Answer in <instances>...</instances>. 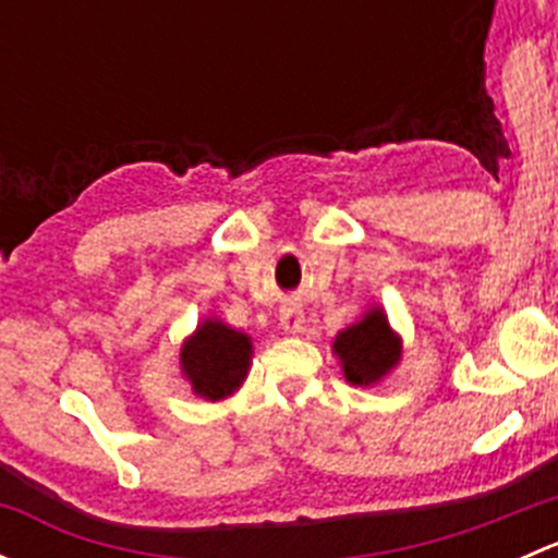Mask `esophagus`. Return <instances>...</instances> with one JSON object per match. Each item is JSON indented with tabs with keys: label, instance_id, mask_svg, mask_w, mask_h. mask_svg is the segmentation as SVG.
<instances>
[{
	"label": "esophagus",
	"instance_id": "esophagus-1",
	"mask_svg": "<svg viewBox=\"0 0 558 558\" xmlns=\"http://www.w3.org/2000/svg\"><path fill=\"white\" fill-rule=\"evenodd\" d=\"M302 320H305V315H302L300 307H296V305L283 307V315H280V326H283L289 335H296V331L302 329Z\"/></svg>",
	"mask_w": 558,
	"mask_h": 558
}]
</instances>
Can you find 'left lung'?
Instances as JSON below:
<instances>
[{
	"mask_svg": "<svg viewBox=\"0 0 558 558\" xmlns=\"http://www.w3.org/2000/svg\"><path fill=\"white\" fill-rule=\"evenodd\" d=\"M342 364V375L353 386H375L402 359V340L388 326L384 307H373L362 320L342 329L331 342Z\"/></svg>",
	"mask_w": 558,
	"mask_h": 558,
	"instance_id": "8db88e82",
	"label": "left lung"
}]
</instances>
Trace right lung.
Here are the masks:
<instances>
[{
	"mask_svg": "<svg viewBox=\"0 0 558 558\" xmlns=\"http://www.w3.org/2000/svg\"><path fill=\"white\" fill-rule=\"evenodd\" d=\"M251 356V337L223 320L207 318L180 348V373L196 397L218 402L243 386Z\"/></svg>",
	"mask_w": 558,
	"mask_h": 558,
	"instance_id": "1",
	"label": "right lung"
}]
</instances>
